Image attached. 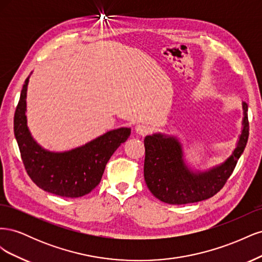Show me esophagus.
<instances>
[{"label": "esophagus", "instance_id": "obj_1", "mask_svg": "<svg viewBox=\"0 0 262 262\" xmlns=\"http://www.w3.org/2000/svg\"><path fill=\"white\" fill-rule=\"evenodd\" d=\"M136 131H137L138 134H141V136H146V134L150 131V128L147 124L141 123V124H138L136 126Z\"/></svg>", "mask_w": 262, "mask_h": 262}]
</instances>
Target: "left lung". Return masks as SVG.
Wrapping results in <instances>:
<instances>
[{"mask_svg": "<svg viewBox=\"0 0 262 262\" xmlns=\"http://www.w3.org/2000/svg\"><path fill=\"white\" fill-rule=\"evenodd\" d=\"M243 129L234 152L205 171L188 167L176 137L154 133L144 139V179L149 191L168 204H187L207 200L223 188L242 156L249 136L248 105L243 102Z\"/></svg>", "mask_w": 262, "mask_h": 262, "instance_id": "left-lung-1", "label": "left lung"}]
</instances>
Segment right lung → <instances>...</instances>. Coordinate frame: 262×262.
I'll use <instances>...</instances> for the list:
<instances>
[{"instance_id": "add662e5", "label": "right lung", "mask_w": 262, "mask_h": 262, "mask_svg": "<svg viewBox=\"0 0 262 262\" xmlns=\"http://www.w3.org/2000/svg\"><path fill=\"white\" fill-rule=\"evenodd\" d=\"M29 76L23 86L14 116V134L28 176L47 192L66 198L90 193L101 180L109 158L128 140L130 128L108 131L85 145L50 152L39 145L27 126L26 97Z\"/></svg>"}]
</instances>
